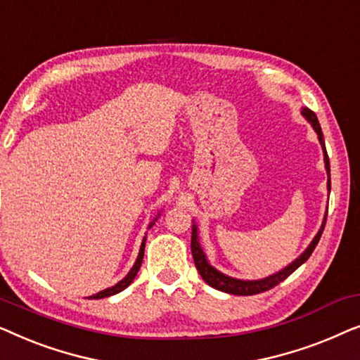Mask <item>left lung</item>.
Segmentation results:
<instances>
[{
    "label": "left lung",
    "instance_id": "obj_1",
    "mask_svg": "<svg viewBox=\"0 0 360 360\" xmlns=\"http://www.w3.org/2000/svg\"><path fill=\"white\" fill-rule=\"evenodd\" d=\"M302 116L309 122V124L313 126L314 132H316V134H318L319 144H321L323 155H324V167H326L328 191H329V190H331V175H329V159H328L326 146H324V137H323L321 126H319L316 115H314L311 110H308V108H302ZM326 216H328V213L324 214L321 228H319L316 236H314L311 243H309L308 248L303 250L300 257L295 259L293 262L288 264L285 269L278 270V272H275L272 275H269V277L260 278V280H240V278H234V277H229V275H226L223 272H219L218 269H214L213 265L208 262V259H206L205 250L201 249L200 238H198V226H196L195 221H193V226H191V254H193L195 265H196V269H198V272H200L201 277H203L205 282L208 283L210 287L219 290V292L231 293V295H239V297H248V295H257V293L267 292V290L274 288L275 285H278L280 282H283V280L287 278L288 275H292L295 270L300 267V265L304 264L309 259V255H311L314 248H316V245H318L319 238H321V234H323L324 224H326Z\"/></svg>",
    "mask_w": 360,
    "mask_h": 360
}]
</instances>
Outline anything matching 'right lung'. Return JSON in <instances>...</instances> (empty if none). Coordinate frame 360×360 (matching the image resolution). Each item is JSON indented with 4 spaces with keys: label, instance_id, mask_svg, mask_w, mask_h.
I'll use <instances>...</instances> for the list:
<instances>
[{
    "label": "right lung",
    "instance_id": "add662e5",
    "mask_svg": "<svg viewBox=\"0 0 360 360\" xmlns=\"http://www.w3.org/2000/svg\"><path fill=\"white\" fill-rule=\"evenodd\" d=\"M159 216H160V214H157L155 218H154V221H152V223H149V229L152 228V226L155 224V221H157V218H159ZM144 248H146V236H144V239H142V244H141V249H139V255H137L134 265H132V269L129 270V272H127L126 277L122 278V280H120V282H117L116 285H112V287L101 290V292H98L96 295H91V297H88V300H100V298L111 297V295L120 293V292H122V290H124V288L129 287V285L132 283V280L136 278V275H137V272H139V269H141L142 259H144Z\"/></svg>",
    "mask_w": 360,
    "mask_h": 360
}]
</instances>
